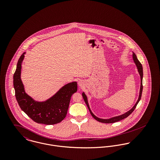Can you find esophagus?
Returning <instances> with one entry per match:
<instances>
[{
  "mask_svg": "<svg viewBox=\"0 0 160 160\" xmlns=\"http://www.w3.org/2000/svg\"><path fill=\"white\" fill-rule=\"evenodd\" d=\"M78 84H79V86H82L84 84V81H83L82 80H80V81H79V82H78Z\"/></svg>",
  "mask_w": 160,
  "mask_h": 160,
  "instance_id": "1",
  "label": "esophagus"
}]
</instances>
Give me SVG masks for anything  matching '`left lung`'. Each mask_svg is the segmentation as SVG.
<instances>
[{"instance_id": "8db88e82", "label": "left lung", "mask_w": 160, "mask_h": 160, "mask_svg": "<svg viewBox=\"0 0 160 160\" xmlns=\"http://www.w3.org/2000/svg\"><path fill=\"white\" fill-rule=\"evenodd\" d=\"M132 58H133V60L137 67V70H138V72L140 74V92H139V95H138V100H137V102L136 103V104L134 105V106L130 110H129L128 112H127L126 113H124V114H121V115H119V116H114V117H112L111 118H109V119H102V118H99L98 117H97L95 115H94V114L92 112L91 110L89 107V103H88V97L86 96V95L85 94L84 92H82V97L84 98V100L85 102V103H86L88 107V109L91 113L92 117L95 119L97 121L100 122H103V123H114L115 122H117V121H121L126 118H127L128 116H129L130 114H131L134 110H135L136 106H137L138 103L139 102V101L140 100V98H141V96H142V89H143V86H142V79H143V68H142V64L140 63V62L138 61V60L137 59V56L133 52L132 53Z\"/></svg>"}]
</instances>
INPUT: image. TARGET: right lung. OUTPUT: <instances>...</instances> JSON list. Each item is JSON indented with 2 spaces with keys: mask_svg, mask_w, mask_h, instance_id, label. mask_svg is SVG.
I'll return each instance as SVG.
<instances>
[{
  "mask_svg": "<svg viewBox=\"0 0 160 160\" xmlns=\"http://www.w3.org/2000/svg\"><path fill=\"white\" fill-rule=\"evenodd\" d=\"M24 52L20 57L13 75V86L18 103L23 112L39 124L52 125L61 122L67 116L72 95L77 92L76 81L63 86L52 97L44 102L34 100L24 91L21 79Z\"/></svg>",
  "mask_w": 160,
  "mask_h": 160,
  "instance_id": "obj_1",
  "label": "right lung"
}]
</instances>
